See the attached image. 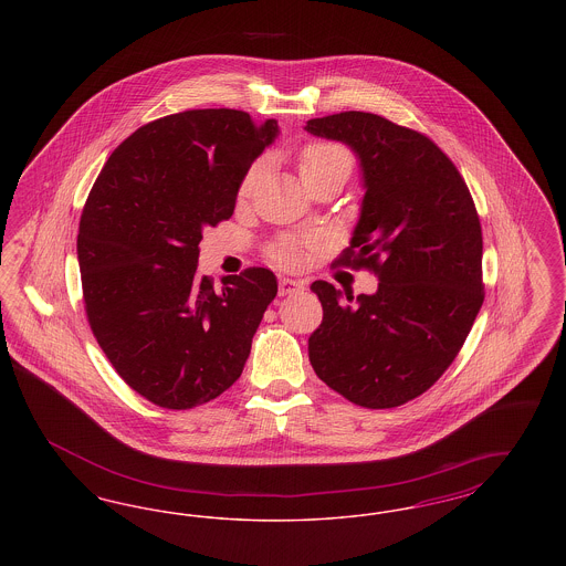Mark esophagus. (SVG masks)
Wrapping results in <instances>:
<instances>
[{
  "label": "esophagus",
  "instance_id": "esophagus-1",
  "mask_svg": "<svg viewBox=\"0 0 566 566\" xmlns=\"http://www.w3.org/2000/svg\"><path fill=\"white\" fill-rule=\"evenodd\" d=\"M303 291V282L293 280V277H282L280 280V296L295 295Z\"/></svg>",
  "mask_w": 566,
  "mask_h": 566
}]
</instances>
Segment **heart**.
Masks as SVG:
<instances>
[{
    "mask_svg": "<svg viewBox=\"0 0 566 566\" xmlns=\"http://www.w3.org/2000/svg\"><path fill=\"white\" fill-rule=\"evenodd\" d=\"M352 153L339 142H331V139H318V142H307L298 155H296V165H298V174L305 182V187L310 182H314L316 178H321L324 174H331L335 169H346L348 174L352 171ZM261 165L254 163L248 167V171L243 174L242 182L238 195L240 199L248 197V192L252 190V185L256 180ZM270 259L277 265L284 268H295L301 261V252L298 245L293 240H282V242L273 243L270 248Z\"/></svg>",
    "mask_w": 566,
    "mask_h": 566,
    "instance_id": "b5f03b06",
    "label": "heart"
}]
</instances>
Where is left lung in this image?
<instances>
[{
	"label": "left lung",
	"mask_w": 566,
	"mask_h": 566,
	"mask_svg": "<svg viewBox=\"0 0 566 566\" xmlns=\"http://www.w3.org/2000/svg\"><path fill=\"white\" fill-rule=\"evenodd\" d=\"M305 129L360 159V220L335 263L379 280L376 295L356 301L323 280L310 286L323 303L310 363L350 403L399 407L454 363L484 303L480 216L457 165L416 129L356 109Z\"/></svg>",
	"instance_id": "8db88e82"
}]
</instances>
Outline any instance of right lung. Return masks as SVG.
<instances>
[{
	"mask_svg": "<svg viewBox=\"0 0 566 566\" xmlns=\"http://www.w3.org/2000/svg\"><path fill=\"white\" fill-rule=\"evenodd\" d=\"M277 120L243 109H185L114 148L86 197L78 263L86 321L116 374L165 409H192L242 376L252 337L277 295L248 268L197 277L201 231L229 220L243 174Z\"/></svg>",
	"mask_w": 566,
	"mask_h": 566,
	"instance_id": "right-lung-1",
	"label": "right lung"
}]
</instances>
